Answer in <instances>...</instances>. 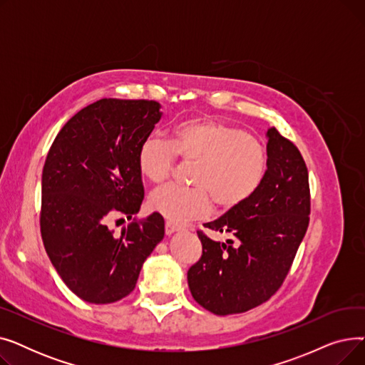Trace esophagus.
Segmentation results:
<instances>
[{"mask_svg": "<svg viewBox=\"0 0 365 365\" xmlns=\"http://www.w3.org/2000/svg\"><path fill=\"white\" fill-rule=\"evenodd\" d=\"M178 231H179V226L173 225V223H170V222H165V234H167V235H171V234H175V232H178Z\"/></svg>", "mask_w": 365, "mask_h": 365, "instance_id": "34e87169", "label": "esophagus"}]
</instances>
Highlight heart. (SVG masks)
I'll return each instance as SVG.
<instances>
[{
	"label": "heart",
	"mask_w": 365,
	"mask_h": 365,
	"mask_svg": "<svg viewBox=\"0 0 365 365\" xmlns=\"http://www.w3.org/2000/svg\"><path fill=\"white\" fill-rule=\"evenodd\" d=\"M176 157L194 163L192 189L165 186L149 197V208L173 223L205 216L212 201L219 210H232L260 187L267 155L264 145L250 133L213 118H189L175 124L168 140L146 138L136 155L140 175L153 185L165 182Z\"/></svg>",
	"instance_id": "b5f03b06"
}]
</instances>
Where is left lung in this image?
<instances>
[{"label":"left lung","instance_id":"8db88e82","mask_svg":"<svg viewBox=\"0 0 365 365\" xmlns=\"http://www.w3.org/2000/svg\"><path fill=\"white\" fill-rule=\"evenodd\" d=\"M266 138L267 168L256 194L204 223L231 240L213 241L198 231L202 256L189 267L187 285L202 308L216 315L247 312L269 300L309 225V176L302 153L275 127Z\"/></svg>","mask_w":365,"mask_h":365}]
</instances>
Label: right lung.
<instances>
[{"instance_id":"add662e5","label":"right lung","mask_w":365,"mask_h":365,"mask_svg":"<svg viewBox=\"0 0 365 365\" xmlns=\"http://www.w3.org/2000/svg\"><path fill=\"white\" fill-rule=\"evenodd\" d=\"M155 101L101 99L62 127L41 179V237L68 289L106 304L128 296L142 264L164 238V219H134L120 235L109 223L139 213L143 183L136 155L161 118ZM123 220V219H120Z\"/></svg>"}]
</instances>
